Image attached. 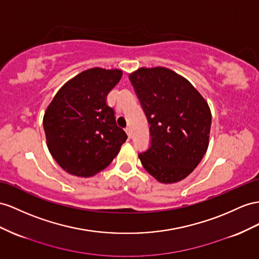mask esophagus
Masks as SVG:
<instances>
[{
    "label": "esophagus",
    "mask_w": 259,
    "mask_h": 259,
    "mask_svg": "<svg viewBox=\"0 0 259 259\" xmlns=\"http://www.w3.org/2000/svg\"><path fill=\"white\" fill-rule=\"evenodd\" d=\"M124 130H125V132H127L128 138H129V139H131V137H132V131H131V128H130V127H128V128H125Z\"/></svg>",
    "instance_id": "esophagus-1"
}]
</instances>
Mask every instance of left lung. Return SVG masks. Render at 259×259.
<instances>
[{
  "mask_svg": "<svg viewBox=\"0 0 259 259\" xmlns=\"http://www.w3.org/2000/svg\"><path fill=\"white\" fill-rule=\"evenodd\" d=\"M129 77L150 124L151 147L139 154L143 167L162 184L183 181L208 149L207 101L187 78L164 66L139 68Z\"/></svg>",
  "mask_w": 259,
  "mask_h": 259,
  "instance_id": "1",
  "label": "left lung"
}]
</instances>
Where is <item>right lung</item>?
<instances>
[{
  "label": "right lung",
  "instance_id": "1",
  "mask_svg": "<svg viewBox=\"0 0 259 259\" xmlns=\"http://www.w3.org/2000/svg\"><path fill=\"white\" fill-rule=\"evenodd\" d=\"M119 69L92 68L69 79L44 115L52 157L66 173L92 177L106 168L127 140L107 105L108 93L120 81Z\"/></svg>",
  "mask_w": 259,
  "mask_h": 259
}]
</instances>
